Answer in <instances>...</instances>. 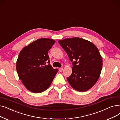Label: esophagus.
Segmentation results:
<instances>
[{"label": "esophagus", "mask_w": 120, "mask_h": 120, "mask_svg": "<svg viewBox=\"0 0 120 120\" xmlns=\"http://www.w3.org/2000/svg\"><path fill=\"white\" fill-rule=\"evenodd\" d=\"M59 71L60 72L62 71H63V68H59Z\"/></svg>", "instance_id": "34e87169"}]
</instances>
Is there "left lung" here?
Instances as JSON below:
<instances>
[{
    "label": "left lung",
    "mask_w": 120,
    "mask_h": 120,
    "mask_svg": "<svg viewBox=\"0 0 120 120\" xmlns=\"http://www.w3.org/2000/svg\"><path fill=\"white\" fill-rule=\"evenodd\" d=\"M72 62V74L67 78L76 91L89 90L100 77L102 60L97 46L91 41L79 37L58 41Z\"/></svg>",
    "instance_id": "obj_1"
}]
</instances>
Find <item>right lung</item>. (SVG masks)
I'll return each instance as SVG.
<instances>
[{"mask_svg":"<svg viewBox=\"0 0 120 120\" xmlns=\"http://www.w3.org/2000/svg\"><path fill=\"white\" fill-rule=\"evenodd\" d=\"M55 43L52 39L41 38L20 51L16 69L19 79L30 92L39 93L46 90L58 72V69H54L49 64L48 55L49 50Z\"/></svg>","mask_w":120,"mask_h":120,"instance_id":"right-lung-1","label":"right lung"}]
</instances>
